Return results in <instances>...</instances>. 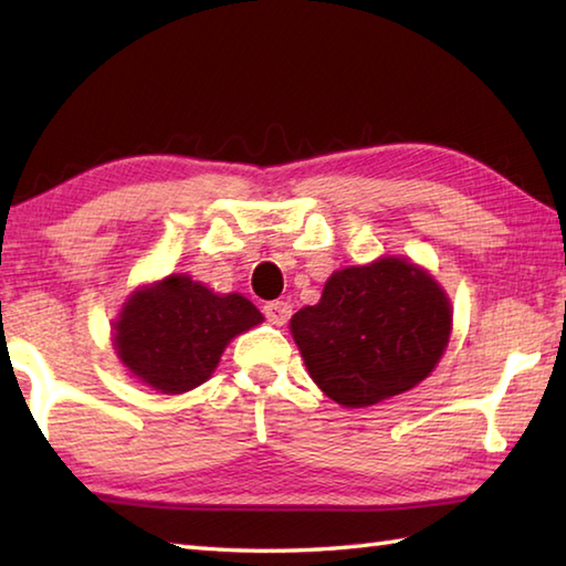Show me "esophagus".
I'll return each instance as SVG.
<instances>
[{"instance_id": "34e87169", "label": "esophagus", "mask_w": 566, "mask_h": 566, "mask_svg": "<svg viewBox=\"0 0 566 566\" xmlns=\"http://www.w3.org/2000/svg\"><path fill=\"white\" fill-rule=\"evenodd\" d=\"M264 314H266V319H270L272 324H276V327H282V324H286V319L292 317V306L286 304V302H266L264 304Z\"/></svg>"}]
</instances>
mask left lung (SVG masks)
<instances>
[{"label": "left lung", "instance_id": "obj_1", "mask_svg": "<svg viewBox=\"0 0 566 566\" xmlns=\"http://www.w3.org/2000/svg\"><path fill=\"white\" fill-rule=\"evenodd\" d=\"M452 302L424 266L379 256L344 266L290 319L306 371L342 407L379 405L432 375L452 337Z\"/></svg>", "mask_w": 566, "mask_h": 566}]
</instances>
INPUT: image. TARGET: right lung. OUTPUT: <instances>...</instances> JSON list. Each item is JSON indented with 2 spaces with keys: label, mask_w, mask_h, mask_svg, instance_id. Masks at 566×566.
Listing matches in <instances>:
<instances>
[{
  "label": "right lung",
  "mask_w": 566,
  "mask_h": 566,
  "mask_svg": "<svg viewBox=\"0 0 566 566\" xmlns=\"http://www.w3.org/2000/svg\"><path fill=\"white\" fill-rule=\"evenodd\" d=\"M264 317L242 294H217L177 272L142 284L112 322V347L134 379L185 395L214 375L227 344Z\"/></svg>",
  "instance_id": "obj_1"
}]
</instances>
